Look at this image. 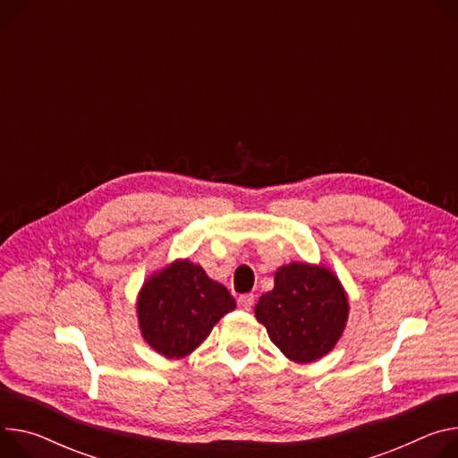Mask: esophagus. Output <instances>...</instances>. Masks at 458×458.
<instances>
[{
    "label": "esophagus",
    "mask_w": 458,
    "mask_h": 458,
    "mask_svg": "<svg viewBox=\"0 0 458 458\" xmlns=\"http://www.w3.org/2000/svg\"><path fill=\"white\" fill-rule=\"evenodd\" d=\"M254 301H256L254 294H242V296H239L237 305H239V309H242V310H250V309L254 307Z\"/></svg>",
    "instance_id": "34e87169"
}]
</instances>
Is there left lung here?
<instances>
[{"mask_svg":"<svg viewBox=\"0 0 458 458\" xmlns=\"http://www.w3.org/2000/svg\"><path fill=\"white\" fill-rule=\"evenodd\" d=\"M347 314V296L335 274L305 263L281 267L274 290L256 305V318L267 327L272 344L300 363L332 351L345 328Z\"/></svg>","mask_w":458,"mask_h":458,"instance_id":"obj_1","label":"left lung"}]
</instances>
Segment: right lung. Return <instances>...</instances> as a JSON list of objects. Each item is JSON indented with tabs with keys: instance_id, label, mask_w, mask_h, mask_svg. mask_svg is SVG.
Masks as SVG:
<instances>
[{
	"instance_id": "right-lung-1",
	"label": "right lung",
	"mask_w": 458,
	"mask_h": 458,
	"mask_svg": "<svg viewBox=\"0 0 458 458\" xmlns=\"http://www.w3.org/2000/svg\"><path fill=\"white\" fill-rule=\"evenodd\" d=\"M137 309L144 340L165 358H182L235 309V300L199 265L177 261L144 284Z\"/></svg>"
}]
</instances>
